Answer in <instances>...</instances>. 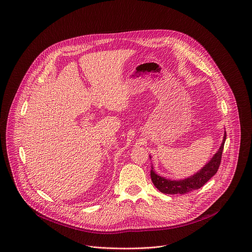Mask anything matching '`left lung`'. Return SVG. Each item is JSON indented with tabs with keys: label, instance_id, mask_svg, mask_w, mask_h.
Listing matches in <instances>:
<instances>
[{
	"label": "left lung",
	"instance_id": "1",
	"mask_svg": "<svg viewBox=\"0 0 252 252\" xmlns=\"http://www.w3.org/2000/svg\"><path fill=\"white\" fill-rule=\"evenodd\" d=\"M225 138L226 133L224 132L222 142L219 148L218 152L213 156V158L208 161V163H206L199 172H197L196 174L189 178H186L185 180L172 181L160 177L155 173V171L153 170L154 168L152 166L151 179L153 184L160 192L164 194H186L193 190L201 188V186L205 185L218 171Z\"/></svg>",
	"mask_w": 252,
	"mask_h": 252
}]
</instances>
